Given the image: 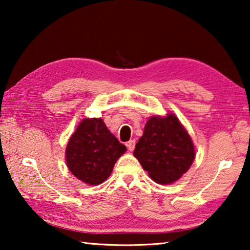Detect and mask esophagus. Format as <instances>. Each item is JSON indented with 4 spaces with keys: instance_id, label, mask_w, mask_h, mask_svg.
I'll list each match as a JSON object with an SVG mask.
<instances>
[{
    "instance_id": "obj_1",
    "label": "esophagus",
    "mask_w": 250,
    "mask_h": 250,
    "mask_svg": "<svg viewBox=\"0 0 250 250\" xmlns=\"http://www.w3.org/2000/svg\"><path fill=\"white\" fill-rule=\"evenodd\" d=\"M126 146H128L129 151H133L134 146H135V141L134 140H130L128 143H126Z\"/></svg>"
}]
</instances>
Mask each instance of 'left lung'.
Returning <instances> with one entry per match:
<instances>
[{
  "label": "left lung",
  "instance_id": "8db88e82",
  "mask_svg": "<svg viewBox=\"0 0 250 250\" xmlns=\"http://www.w3.org/2000/svg\"><path fill=\"white\" fill-rule=\"evenodd\" d=\"M133 155L154 182L171 184L191 167L195 150L188 131L173 113H168L147 120Z\"/></svg>",
  "mask_w": 250,
  "mask_h": 250
}]
</instances>
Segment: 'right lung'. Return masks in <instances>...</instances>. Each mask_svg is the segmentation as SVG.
<instances>
[{
  "label": "right lung",
  "instance_id": "obj_1",
  "mask_svg": "<svg viewBox=\"0 0 250 250\" xmlns=\"http://www.w3.org/2000/svg\"><path fill=\"white\" fill-rule=\"evenodd\" d=\"M125 151V146L110 132L101 118L83 119L67 145V167L78 180L98 185L108 179Z\"/></svg>",
  "mask_w": 250,
  "mask_h": 250
}]
</instances>
